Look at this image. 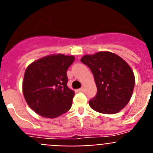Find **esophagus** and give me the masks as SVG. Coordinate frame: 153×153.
Returning <instances> with one entry per match:
<instances>
[{
  "mask_svg": "<svg viewBox=\"0 0 153 153\" xmlns=\"http://www.w3.org/2000/svg\"><path fill=\"white\" fill-rule=\"evenodd\" d=\"M83 90H84V87H81V88H79V90H78V91H79V92H83Z\"/></svg>",
  "mask_w": 153,
  "mask_h": 153,
  "instance_id": "34e87169",
  "label": "esophagus"
}]
</instances>
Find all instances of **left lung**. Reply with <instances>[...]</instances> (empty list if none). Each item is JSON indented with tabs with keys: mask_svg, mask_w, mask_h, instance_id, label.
Here are the masks:
<instances>
[{
	"mask_svg": "<svg viewBox=\"0 0 153 153\" xmlns=\"http://www.w3.org/2000/svg\"><path fill=\"white\" fill-rule=\"evenodd\" d=\"M81 62L91 70L97 85V95L89 100L93 110L114 114L123 109L130 100L135 76L128 63L111 52L85 55Z\"/></svg>",
	"mask_w": 153,
	"mask_h": 153,
	"instance_id": "left-lung-1",
	"label": "left lung"
}]
</instances>
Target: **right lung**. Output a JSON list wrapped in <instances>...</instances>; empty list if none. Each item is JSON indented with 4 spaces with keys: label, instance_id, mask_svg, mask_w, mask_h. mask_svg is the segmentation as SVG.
Masks as SVG:
<instances>
[{
    "label": "right lung",
    "instance_id": "right-lung-1",
    "mask_svg": "<svg viewBox=\"0 0 153 153\" xmlns=\"http://www.w3.org/2000/svg\"><path fill=\"white\" fill-rule=\"evenodd\" d=\"M74 60V56L51 55L28 66L23 81V93L35 113L55 118L71 108L74 92L67 86V71Z\"/></svg>",
    "mask_w": 153,
    "mask_h": 153
}]
</instances>
